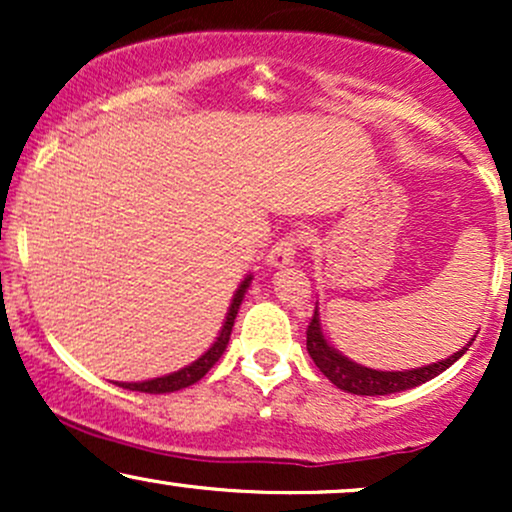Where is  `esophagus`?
I'll use <instances>...</instances> for the list:
<instances>
[{
  "label": "esophagus",
  "instance_id": "34e87169",
  "mask_svg": "<svg viewBox=\"0 0 512 512\" xmlns=\"http://www.w3.org/2000/svg\"><path fill=\"white\" fill-rule=\"evenodd\" d=\"M305 238L308 236H305L303 231H291V233H286L281 240H276L274 248L269 250V255H267L269 267L281 269V267H289V264H293V257H296L298 245H305Z\"/></svg>",
  "mask_w": 512,
  "mask_h": 512
}]
</instances>
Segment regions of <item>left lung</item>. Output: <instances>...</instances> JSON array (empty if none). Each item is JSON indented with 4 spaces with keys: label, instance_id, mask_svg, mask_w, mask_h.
<instances>
[{
    "label": "left lung",
    "instance_id": "8db88e82",
    "mask_svg": "<svg viewBox=\"0 0 512 512\" xmlns=\"http://www.w3.org/2000/svg\"><path fill=\"white\" fill-rule=\"evenodd\" d=\"M474 342V339H472ZM469 342L467 346H462L457 354H452L445 358V361L431 363V366L424 368H411V370H373L366 366H358V363L351 361L339 354L334 346H330V342L325 339L322 334V325H320V313L310 320L308 332H305V344H308V354L315 361V366L320 368V373L325 375L327 380H332L339 390L351 392V395H392V392H402V390H411L416 385H424L431 378L443 373L445 368H450L452 363L460 358L464 351L472 346Z\"/></svg>",
    "mask_w": 512,
    "mask_h": 512
}]
</instances>
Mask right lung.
<instances>
[{"mask_svg":"<svg viewBox=\"0 0 512 512\" xmlns=\"http://www.w3.org/2000/svg\"><path fill=\"white\" fill-rule=\"evenodd\" d=\"M250 279H252V276H245L243 284L238 286L236 296H233L231 308H228V313H226V322H223L219 337H216V342L211 344L207 351H204V356H199L195 363H190V366L175 370V373L163 375V378L144 380V383H115V385L125 387V390H134V392H149V395H163V392L182 390V387H190V385H195L197 380H202L204 375L209 373V368L214 366L216 361H219L223 351H226L228 339H231V332H233V322H236L238 308H240V303H243L245 291H248Z\"/></svg>","mask_w":512,"mask_h":512,"instance_id":"right-lung-1","label":"right lung"}]
</instances>
